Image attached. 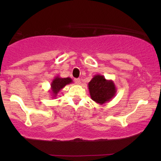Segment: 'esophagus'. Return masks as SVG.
I'll return each instance as SVG.
<instances>
[{
  "mask_svg": "<svg viewBox=\"0 0 161 161\" xmlns=\"http://www.w3.org/2000/svg\"><path fill=\"white\" fill-rule=\"evenodd\" d=\"M75 84H77V85H80L81 84V79H75Z\"/></svg>",
  "mask_w": 161,
  "mask_h": 161,
  "instance_id": "esophagus-1",
  "label": "esophagus"
}]
</instances>
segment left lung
I'll return each instance as SVG.
<instances>
[{
    "label": "left lung",
    "mask_w": 161,
    "mask_h": 161,
    "mask_svg": "<svg viewBox=\"0 0 161 161\" xmlns=\"http://www.w3.org/2000/svg\"><path fill=\"white\" fill-rule=\"evenodd\" d=\"M91 98L98 104L108 103L114 97L116 88L113 80H108L104 75L97 74L94 75L88 84Z\"/></svg>",
    "instance_id": "8db88e82"
}]
</instances>
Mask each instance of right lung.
Listing matches in <instances>:
<instances>
[{"label":"right lung","instance_id":"1","mask_svg":"<svg viewBox=\"0 0 161 161\" xmlns=\"http://www.w3.org/2000/svg\"><path fill=\"white\" fill-rule=\"evenodd\" d=\"M70 83H73V80L69 77L61 78L59 75L55 76L51 83V90L49 91L50 93H51V96H52V97L55 98L60 90L63 89L66 85H69Z\"/></svg>","mask_w":161,"mask_h":161}]
</instances>
